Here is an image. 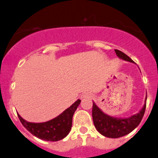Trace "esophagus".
I'll return each instance as SVG.
<instances>
[{
    "label": "esophagus",
    "mask_w": 158,
    "mask_h": 158,
    "mask_svg": "<svg viewBox=\"0 0 158 158\" xmlns=\"http://www.w3.org/2000/svg\"><path fill=\"white\" fill-rule=\"evenodd\" d=\"M91 97V96H90V94H89V93H84V94H82V96H81V99H84V98H89Z\"/></svg>",
    "instance_id": "1"
}]
</instances>
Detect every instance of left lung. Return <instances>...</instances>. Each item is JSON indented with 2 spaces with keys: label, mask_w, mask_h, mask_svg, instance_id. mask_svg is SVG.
Listing matches in <instances>:
<instances>
[{
  "label": "left lung",
  "mask_w": 158,
  "mask_h": 158,
  "mask_svg": "<svg viewBox=\"0 0 158 158\" xmlns=\"http://www.w3.org/2000/svg\"><path fill=\"white\" fill-rule=\"evenodd\" d=\"M115 52L120 59L134 63V61L129 56L120 50L115 49ZM146 101L147 96L144 105L139 113L127 118H116L109 116L93 102L92 116L95 127L99 134L110 138H118L130 134L140 124L146 109Z\"/></svg>",
  "instance_id": "left-lung-1"
}]
</instances>
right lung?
Segmentation results:
<instances>
[{
	"mask_svg": "<svg viewBox=\"0 0 158 158\" xmlns=\"http://www.w3.org/2000/svg\"><path fill=\"white\" fill-rule=\"evenodd\" d=\"M81 100L78 99L60 115L44 123H31L26 121L18 113L23 126L35 137L46 141H58L65 138L71 131L73 116Z\"/></svg>",
	"mask_w": 158,
	"mask_h": 158,
	"instance_id": "add662e5",
	"label": "right lung"
}]
</instances>
